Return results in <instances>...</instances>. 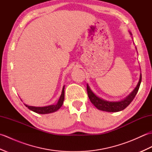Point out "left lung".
<instances>
[{
	"instance_id": "1",
	"label": "left lung",
	"mask_w": 152,
	"mask_h": 152,
	"mask_svg": "<svg viewBox=\"0 0 152 152\" xmlns=\"http://www.w3.org/2000/svg\"><path fill=\"white\" fill-rule=\"evenodd\" d=\"M141 80L142 75L140 74L139 82H138L136 88L134 89V91L132 92L127 98H125L121 101L109 102L104 101V100H103L102 99H100L91 91V90L90 89L89 87L88 86V84H87V91H88V95L90 101L91 102L92 104L94 105L96 108L101 110L102 111L110 112H119L121 110H124L125 108H127V106L130 104V103L133 101V100L137 95L138 89H139Z\"/></svg>"
}]
</instances>
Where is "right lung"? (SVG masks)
<instances>
[{
	"label": "right lung",
	"instance_id": "obj_1",
	"mask_svg": "<svg viewBox=\"0 0 152 152\" xmlns=\"http://www.w3.org/2000/svg\"><path fill=\"white\" fill-rule=\"evenodd\" d=\"M64 99V86L63 88L62 93H61L59 101H58L56 104L44 106V107H36V106H28L27 104H25V105L26 106V107H27L28 109L31 110L36 113H38V114H50V113H52L57 111V110H59L61 107V106H62L63 104Z\"/></svg>",
	"mask_w": 152,
	"mask_h": 152
}]
</instances>
